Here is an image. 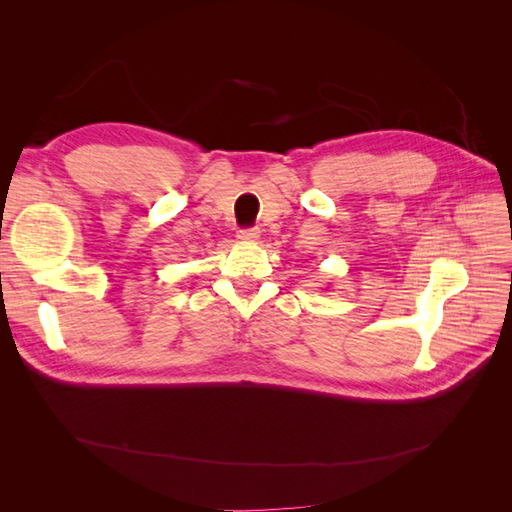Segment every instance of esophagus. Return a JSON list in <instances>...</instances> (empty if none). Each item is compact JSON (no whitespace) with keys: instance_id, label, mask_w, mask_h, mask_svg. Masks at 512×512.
<instances>
[{"instance_id":"esophagus-1","label":"esophagus","mask_w":512,"mask_h":512,"mask_svg":"<svg viewBox=\"0 0 512 512\" xmlns=\"http://www.w3.org/2000/svg\"><path fill=\"white\" fill-rule=\"evenodd\" d=\"M237 237L241 241H256L260 237V230L258 228H241Z\"/></svg>"}]
</instances>
